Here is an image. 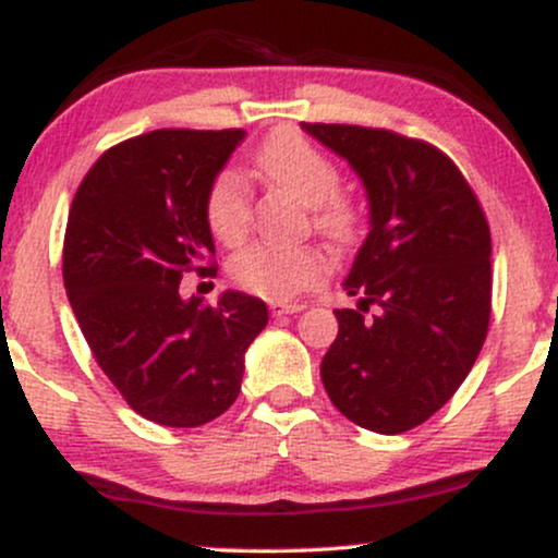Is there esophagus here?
Instances as JSON below:
<instances>
[{
  "instance_id": "1",
  "label": "esophagus",
  "mask_w": 558,
  "mask_h": 558,
  "mask_svg": "<svg viewBox=\"0 0 558 558\" xmlns=\"http://www.w3.org/2000/svg\"><path fill=\"white\" fill-rule=\"evenodd\" d=\"M304 306L306 304H301V301H270L272 315H296Z\"/></svg>"
}]
</instances>
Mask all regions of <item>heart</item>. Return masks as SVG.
Here are the masks:
<instances>
[{"label":"heart","instance_id":"obj_1","mask_svg":"<svg viewBox=\"0 0 558 558\" xmlns=\"http://www.w3.org/2000/svg\"><path fill=\"white\" fill-rule=\"evenodd\" d=\"M262 175L283 185L304 204H312L317 230L338 246H349L360 233L362 213L349 194L338 189L341 172L315 144L301 133L280 131L259 146L254 157ZM207 226L217 241L239 243L252 222V196L239 172H220L207 191L204 204ZM330 262L317 246L293 243H252L230 262V275L243 291L272 301H288L328 275Z\"/></svg>","mask_w":558,"mask_h":558}]
</instances>
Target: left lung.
Instances as JSON below:
<instances>
[{"label":"left lung","mask_w":558,"mask_h":558,"mask_svg":"<svg viewBox=\"0 0 558 558\" xmlns=\"http://www.w3.org/2000/svg\"><path fill=\"white\" fill-rule=\"evenodd\" d=\"M341 155L369 198V233L319 364L338 412L373 433L430 420L470 375L490 323V228L444 151L386 128L301 123Z\"/></svg>","instance_id":"8db88e82"}]
</instances>
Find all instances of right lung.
I'll use <instances>...</instances> for the list:
<instances>
[{"label": "right lung", "instance_id": "add662e5", "mask_svg": "<svg viewBox=\"0 0 558 558\" xmlns=\"http://www.w3.org/2000/svg\"><path fill=\"white\" fill-rule=\"evenodd\" d=\"M241 128H162L112 146L68 215L62 278L101 373L141 417L207 425L239 399L243 354L267 325L262 299H183L181 280L217 275L207 191Z\"/></svg>", "mask_w": 558, "mask_h": 558}]
</instances>
